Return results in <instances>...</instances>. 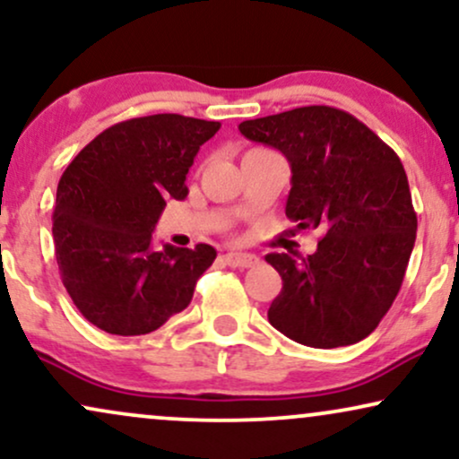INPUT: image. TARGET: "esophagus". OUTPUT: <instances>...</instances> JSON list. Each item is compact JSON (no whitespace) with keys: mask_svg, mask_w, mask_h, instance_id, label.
<instances>
[{"mask_svg":"<svg viewBox=\"0 0 459 459\" xmlns=\"http://www.w3.org/2000/svg\"><path fill=\"white\" fill-rule=\"evenodd\" d=\"M222 258L229 267H241V269L252 267V264H256V261H258V258L252 256V254H239V252H229V254H224Z\"/></svg>","mask_w":459,"mask_h":459,"instance_id":"obj_1","label":"esophagus"}]
</instances>
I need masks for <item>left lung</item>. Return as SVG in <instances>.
Wrapping results in <instances>:
<instances>
[{
  "instance_id": "1",
  "label": "left lung",
  "mask_w": 459,
  "mask_h": 459,
  "mask_svg": "<svg viewBox=\"0 0 459 459\" xmlns=\"http://www.w3.org/2000/svg\"><path fill=\"white\" fill-rule=\"evenodd\" d=\"M239 132L284 153L286 218L323 237L307 256H264L282 278L269 323L312 349L368 338L400 292L417 237L397 153L351 113L323 104L241 121Z\"/></svg>"
}]
</instances>
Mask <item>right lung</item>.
Listing matches in <instances>:
<instances>
[{"instance_id":"1","label":"right lung","mask_w":459,"mask_h":459,"mask_svg":"<svg viewBox=\"0 0 459 459\" xmlns=\"http://www.w3.org/2000/svg\"><path fill=\"white\" fill-rule=\"evenodd\" d=\"M220 121L175 113L110 126L64 170L53 209L59 275L79 312L113 335H145L186 310L215 261L207 244L153 250L167 201Z\"/></svg>"}]
</instances>
